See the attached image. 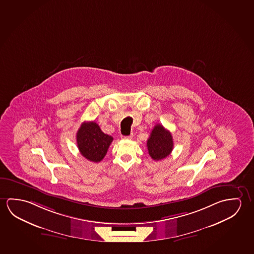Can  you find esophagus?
Listing matches in <instances>:
<instances>
[{
  "mask_svg": "<svg viewBox=\"0 0 254 254\" xmlns=\"http://www.w3.org/2000/svg\"><path fill=\"white\" fill-rule=\"evenodd\" d=\"M133 135L132 134H131V135H129V136H124V137H123V138H124V139H131Z\"/></svg>",
  "mask_w": 254,
  "mask_h": 254,
  "instance_id": "34e87169",
  "label": "esophagus"
}]
</instances>
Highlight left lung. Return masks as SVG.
Returning a JSON list of instances; mask_svg holds the SVG:
<instances>
[{"instance_id":"obj_1","label":"left lung","mask_w":254,"mask_h":254,"mask_svg":"<svg viewBox=\"0 0 254 254\" xmlns=\"http://www.w3.org/2000/svg\"><path fill=\"white\" fill-rule=\"evenodd\" d=\"M146 145L151 158L154 161H160L169 156L172 152L173 137L162 125H156L150 134Z\"/></svg>"}]
</instances>
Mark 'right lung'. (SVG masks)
I'll return each instance as SVG.
<instances>
[{
  "label": "right lung",
  "mask_w": 254,
  "mask_h": 254,
  "mask_svg": "<svg viewBox=\"0 0 254 254\" xmlns=\"http://www.w3.org/2000/svg\"><path fill=\"white\" fill-rule=\"evenodd\" d=\"M113 137L105 134L94 122H85L77 132V147L88 161L100 162L108 152Z\"/></svg>",
  "instance_id": "obj_1"
}]
</instances>
